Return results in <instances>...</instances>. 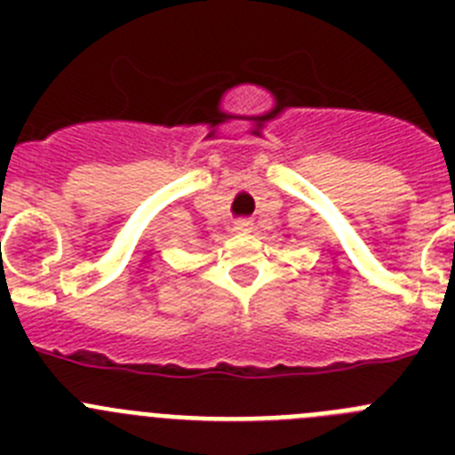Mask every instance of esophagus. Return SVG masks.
I'll return each instance as SVG.
<instances>
[{"label":"esophagus","mask_w":455,"mask_h":455,"mask_svg":"<svg viewBox=\"0 0 455 455\" xmlns=\"http://www.w3.org/2000/svg\"><path fill=\"white\" fill-rule=\"evenodd\" d=\"M252 230V223L248 219H239L235 223V232H251Z\"/></svg>","instance_id":"1"}]
</instances>
